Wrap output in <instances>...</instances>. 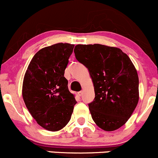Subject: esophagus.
<instances>
[{
	"label": "esophagus",
	"instance_id": "obj_1",
	"mask_svg": "<svg viewBox=\"0 0 158 158\" xmlns=\"http://www.w3.org/2000/svg\"><path fill=\"white\" fill-rule=\"evenodd\" d=\"M83 93H84V92H83V91H80V92H78V93H77V95H78L79 96H81V95H83Z\"/></svg>",
	"mask_w": 158,
	"mask_h": 158
}]
</instances>
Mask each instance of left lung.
Instances as JSON below:
<instances>
[{"label":"left lung","instance_id":"obj_1","mask_svg":"<svg viewBox=\"0 0 158 158\" xmlns=\"http://www.w3.org/2000/svg\"><path fill=\"white\" fill-rule=\"evenodd\" d=\"M74 52L93 80L95 98L88 105L93 121L107 131L117 130L139 101V78L131 60L121 49L100 44L77 45Z\"/></svg>","mask_w":158,"mask_h":158}]
</instances>
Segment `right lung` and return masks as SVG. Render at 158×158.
<instances>
[{
	"label": "right lung",
	"mask_w": 158,
	"mask_h": 158,
	"mask_svg": "<svg viewBox=\"0 0 158 158\" xmlns=\"http://www.w3.org/2000/svg\"><path fill=\"white\" fill-rule=\"evenodd\" d=\"M74 46L57 43L42 48L24 74L22 96L26 107L37 123L51 131L68 124L77 103L64 77Z\"/></svg>",
	"instance_id": "1"
}]
</instances>
